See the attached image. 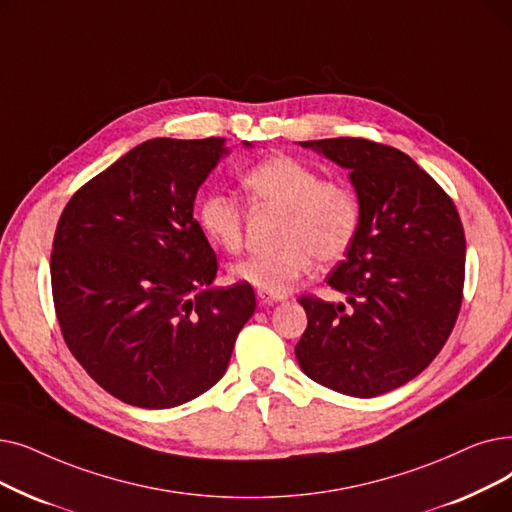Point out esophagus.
Wrapping results in <instances>:
<instances>
[{"instance_id": "esophagus-1", "label": "esophagus", "mask_w": 512, "mask_h": 512, "mask_svg": "<svg viewBox=\"0 0 512 512\" xmlns=\"http://www.w3.org/2000/svg\"><path fill=\"white\" fill-rule=\"evenodd\" d=\"M257 297L263 305H274V303H280L284 301L282 295H272V293H265V291H257Z\"/></svg>"}]
</instances>
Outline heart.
<instances>
[{
    "instance_id": "b5f03b06",
    "label": "heart",
    "mask_w": 512,
    "mask_h": 512,
    "mask_svg": "<svg viewBox=\"0 0 512 512\" xmlns=\"http://www.w3.org/2000/svg\"><path fill=\"white\" fill-rule=\"evenodd\" d=\"M242 188L253 209H282L272 253L242 257L230 265V278L272 295H282L307 274L311 259L332 263L347 255L362 226L358 192L343 180H322L320 169L301 159L276 154L242 175ZM196 219L211 244L238 253L244 242V211L238 198L224 192L205 194Z\"/></svg>"
}]
</instances>
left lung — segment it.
Returning a JSON list of instances; mask_svg holds the SVG:
<instances>
[{
	"mask_svg": "<svg viewBox=\"0 0 512 512\" xmlns=\"http://www.w3.org/2000/svg\"><path fill=\"white\" fill-rule=\"evenodd\" d=\"M349 169L362 226L328 286L330 303L303 295L301 370L332 391L376 397L406 385L456 324L466 240L452 198L402 150L364 138L301 142Z\"/></svg>",
	"mask_w": 512,
	"mask_h": 512,
	"instance_id": "left-lung-1",
	"label": "left lung"
}]
</instances>
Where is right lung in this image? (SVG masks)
Wrapping results in <instances>:
<instances>
[{
    "mask_svg": "<svg viewBox=\"0 0 512 512\" xmlns=\"http://www.w3.org/2000/svg\"><path fill=\"white\" fill-rule=\"evenodd\" d=\"M224 142L148 140L83 184L58 219L50 272L64 343L129 406L173 408L211 389L255 311L253 286L211 288L217 257L194 219Z\"/></svg>",
    "mask_w": 512,
    "mask_h": 512,
    "instance_id": "right-lung-1",
    "label": "right lung"
}]
</instances>
